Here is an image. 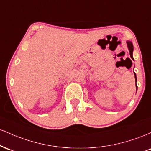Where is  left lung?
I'll list each match as a JSON object with an SVG mask.
<instances>
[{"mask_svg":"<svg viewBox=\"0 0 151 151\" xmlns=\"http://www.w3.org/2000/svg\"><path fill=\"white\" fill-rule=\"evenodd\" d=\"M127 46H128V48H129V52H130V56H131V58L133 59V44L132 42H130V41H127ZM134 75H135V80H136V81H137V79H136V73H134ZM136 88H137V86H136Z\"/></svg>","mask_w":151,"mask_h":151,"instance_id":"8db88e82","label":"left lung"}]
</instances>
